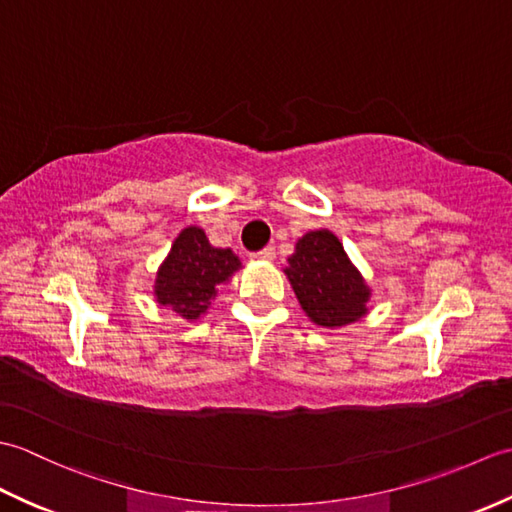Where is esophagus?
Returning <instances> with one entry per match:
<instances>
[{
  "mask_svg": "<svg viewBox=\"0 0 512 512\" xmlns=\"http://www.w3.org/2000/svg\"><path fill=\"white\" fill-rule=\"evenodd\" d=\"M253 257L255 259H264V262H273V259H275V248L273 246H266V248L259 250V253H255Z\"/></svg>",
  "mask_w": 512,
  "mask_h": 512,
  "instance_id": "obj_1",
  "label": "esophagus"
}]
</instances>
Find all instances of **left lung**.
<instances>
[{
  "instance_id": "obj_1",
  "label": "left lung",
  "mask_w": 512,
  "mask_h": 512,
  "mask_svg": "<svg viewBox=\"0 0 512 512\" xmlns=\"http://www.w3.org/2000/svg\"><path fill=\"white\" fill-rule=\"evenodd\" d=\"M286 275L308 317L325 328L347 325L367 312L369 290L350 264L336 235L312 231L303 235Z\"/></svg>"
}]
</instances>
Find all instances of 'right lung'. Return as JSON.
<instances>
[{
    "label": "right lung",
    "mask_w": 512,
    "mask_h": 512,
    "mask_svg": "<svg viewBox=\"0 0 512 512\" xmlns=\"http://www.w3.org/2000/svg\"><path fill=\"white\" fill-rule=\"evenodd\" d=\"M242 266L231 248H213L204 231L189 226L178 235L156 277V299L184 319H198L217 297V286Z\"/></svg>",
    "instance_id": "1"
}]
</instances>
